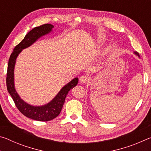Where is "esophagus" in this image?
<instances>
[{
    "label": "esophagus",
    "mask_w": 151,
    "mask_h": 151,
    "mask_svg": "<svg viewBox=\"0 0 151 151\" xmlns=\"http://www.w3.org/2000/svg\"><path fill=\"white\" fill-rule=\"evenodd\" d=\"M88 80V77L86 75H82L79 78V81L81 84H85L86 81Z\"/></svg>",
    "instance_id": "1"
}]
</instances>
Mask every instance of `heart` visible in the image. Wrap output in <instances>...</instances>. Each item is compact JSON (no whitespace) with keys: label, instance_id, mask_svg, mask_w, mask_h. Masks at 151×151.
Returning a JSON list of instances; mask_svg holds the SVG:
<instances>
[{"label":"heart","instance_id":"obj_1","mask_svg":"<svg viewBox=\"0 0 151 151\" xmlns=\"http://www.w3.org/2000/svg\"><path fill=\"white\" fill-rule=\"evenodd\" d=\"M98 41H99V42H100L104 41V38H103V37H99V38H98Z\"/></svg>","mask_w":151,"mask_h":151}]
</instances>
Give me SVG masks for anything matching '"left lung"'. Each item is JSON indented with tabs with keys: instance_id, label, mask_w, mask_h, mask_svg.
Instances as JSON below:
<instances>
[{
	"instance_id": "8db88e82",
	"label": "left lung",
	"mask_w": 151,
	"mask_h": 151,
	"mask_svg": "<svg viewBox=\"0 0 151 151\" xmlns=\"http://www.w3.org/2000/svg\"><path fill=\"white\" fill-rule=\"evenodd\" d=\"M134 54L135 55H137L138 57L139 58H140V56H139V53H138L137 52H134Z\"/></svg>"
}]
</instances>
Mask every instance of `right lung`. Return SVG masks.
<instances>
[{"mask_svg": "<svg viewBox=\"0 0 151 151\" xmlns=\"http://www.w3.org/2000/svg\"><path fill=\"white\" fill-rule=\"evenodd\" d=\"M54 26L45 24L35 27L27 33L24 39L14 47L13 52L10 57L6 75L7 90L13 99L17 109L26 116L35 121H48L56 118L62 110L66 96L68 92L77 85L78 78L75 77L60 89L54 98L48 103L40 106H35L29 104L20 98L14 86V67L16 60L22 50L29 47L37 41L40 38L52 32Z\"/></svg>", "mask_w": 151, "mask_h": 151, "instance_id": "obj_1", "label": "right lung"}]
</instances>
